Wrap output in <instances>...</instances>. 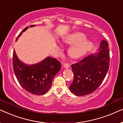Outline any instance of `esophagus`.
Wrapping results in <instances>:
<instances>
[{
  "label": "esophagus",
  "mask_w": 123,
  "mask_h": 123,
  "mask_svg": "<svg viewBox=\"0 0 123 123\" xmlns=\"http://www.w3.org/2000/svg\"><path fill=\"white\" fill-rule=\"evenodd\" d=\"M63 67H64L65 68H69V67H70V65H69V64H68V63H64L63 64Z\"/></svg>",
  "instance_id": "1"
}]
</instances>
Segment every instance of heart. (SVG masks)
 Listing matches in <instances>:
<instances>
[{
  "label": "heart",
  "instance_id": "1",
  "mask_svg": "<svg viewBox=\"0 0 123 123\" xmlns=\"http://www.w3.org/2000/svg\"><path fill=\"white\" fill-rule=\"evenodd\" d=\"M86 36L82 32H74L64 36L62 43L65 44L73 45L68 49L69 55L74 59L80 58L92 49L93 43L90 40L86 39Z\"/></svg>",
  "mask_w": 123,
  "mask_h": 123
}]
</instances>
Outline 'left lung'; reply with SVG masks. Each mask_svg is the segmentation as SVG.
I'll return each instance as SVG.
<instances>
[{"label": "left lung", "mask_w": 123, "mask_h": 123, "mask_svg": "<svg viewBox=\"0 0 123 123\" xmlns=\"http://www.w3.org/2000/svg\"><path fill=\"white\" fill-rule=\"evenodd\" d=\"M99 51L88 55L72 65L74 74L69 89L76 96L90 94L96 90L103 81L110 65L109 44L106 40L100 43Z\"/></svg>", "instance_id": "8db88e82"}]
</instances>
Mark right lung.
Masks as SVG:
<instances>
[{
    "label": "right lung",
    "instance_id": "add662e5",
    "mask_svg": "<svg viewBox=\"0 0 123 123\" xmlns=\"http://www.w3.org/2000/svg\"><path fill=\"white\" fill-rule=\"evenodd\" d=\"M35 26L31 25L30 27ZM28 28L26 27L23 30L16 41ZM13 67L16 78L21 86L30 93L41 95L49 90L54 77L61 68V64L56 59L50 56L35 64H26L18 59L14 50Z\"/></svg>",
    "mask_w": 123,
    "mask_h": 123
}]
</instances>
